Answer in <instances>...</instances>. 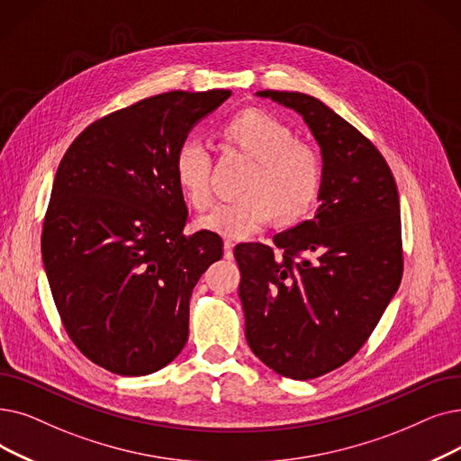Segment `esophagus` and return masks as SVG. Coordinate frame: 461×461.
Listing matches in <instances>:
<instances>
[{"label":"esophagus","mask_w":461,"mask_h":461,"mask_svg":"<svg viewBox=\"0 0 461 461\" xmlns=\"http://www.w3.org/2000/svg\"><path fill=\"white\" fill-rule=\"evenodd\" d=\"M233 247H235V243L230 241V239H226L224 241V258L226 259H233Z\"/></svg>","instance_id":"obj_1"}]
</instances>
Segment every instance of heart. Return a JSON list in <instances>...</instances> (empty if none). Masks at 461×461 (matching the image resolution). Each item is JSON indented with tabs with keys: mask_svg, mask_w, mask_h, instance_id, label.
Masks as SVG:
<instances>
[{
	"mask_svg": "<svg viewBox=\"0 0 461 461\" xmlns=\"http://www.w3.org/2000/svg\"><path fill=\"white\" fill-rule=\"evenodd\" d=\"M224 135L258 166L245 190L249 197L218 203L197 218L199 228L228 239H249L278 214L297 220L309 212L324 183L322 158L311 145L295 141L286 124L262 111L235 114L224 126ZM173 175L195 209L211 205V158L202 139L188 137L178 145Z\"/></svg>",
	"mask_w": 461,
	"mask_h": 461,
	"instance_id": "obj_1",
	"label": "heart"
}]
</instances>
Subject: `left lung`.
<instances>
[{"mask_svg": "<svg viewBox=\"0 0 461 461\" xmlns=\"http://www.w3.org/2000/svg\"><path fill=\"white\" fill-rule=\"evenodd\" d=\"M256 95L302 114L322 154L314 218L273 237L280 254L259 243L233 250L250 350L275 373L309 380L364 347L402 283L399 195L383 154L320 99Z\"/></svg>", "mask_w": 461, "mask_h": 461, "instance_id": "obj_1", "label": "left lung"}]
</instances>
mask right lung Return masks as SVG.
Listing matches in <instances>:
<instances>
[{
	"mask_svg": "<svg viewBox=\"0 0 461 461\" xmlns=\"http://www.w3.org/2000/svg\"><path fill=\"white\" fill-rule=\"evenodd\" d=\"M230 90L167 92L90 124L58 166L41 254L66 331L94 364L141 376L188 339L190 297L222 239L185 233L175 152Z\"/></svg>",
	"mask_w": 461,
	"mask_h": 461,
	"instance_id": "1",
	"label": "right lung"
}]
</instances>
